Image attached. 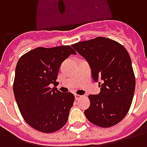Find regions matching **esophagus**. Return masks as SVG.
Returning a JSON list of instances; mask_svg holds the SVG:
<instances>
[{
	"label": "esophagus",
	"instance_id": "esophagus-1",
	"mask_svg": "<svg viewBox=\"0 0 147 147\" xmlns=\"http://www.w3.org/2000/svg\"><path fill=\"white\" fill-rule=\"evenodd\" d=\"M80 97H81V95H79V94H75V99H76V100H78V99L80 98Z\"/></svg>",
	"mask_w": 147,
	"mask_h": 147
}]
</instances>
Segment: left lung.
Segmentation results:
<instances>
[{
  "label": "left lung",
  "instance_id": "1",
  "mask_svg": "<svg viewBox=\"0 0 147 147\" xmlns=\"http://www.w3.org/2000/svg\"><path fill=\"white\" fill-rule=\"evenodd\" d=\"M86 59L93 80L98 83V94H90L89 108L84 111L90 123L110 127L128 113L136 88V77L127 49L119 42L103 37L71 45Z\"/></svg>",
  "mask_w": 147,
  "mask_h": 147
}]
</instances>
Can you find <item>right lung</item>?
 I'll use <instances>...</instances> for the list:
<instances>
[{
  "label": "right lung",
  "instance_id": "add662e5",
  "mask_svg": "<svg viewBox=\"0 0 147 147\" xmlns=\"http://www.w3.org/2000/svg\"><path fill=\"white\" fill-rule=\"evenodd\" d=\"M76 54L70 45L38 48L27 52L16 64L13 92L22 117L31 127L44 133L60 130L67 123L73 94L53 87L62 62Z\"/></svg>",
  "mask_w": 147,
  "mask_h": 147
}]
</instances>
